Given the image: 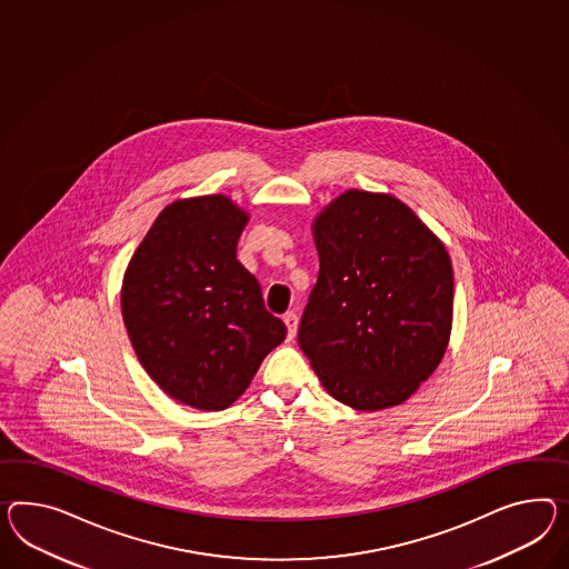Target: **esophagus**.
I'll use <instances>...</instances> for the list:
<instances>
[{
    "label": "esophagus",
    "instance_id": "esophagus-1",
    "mask_svg": "<svg viewBox=\"0 0 569 569\" xmlns=\"http://www.w3.org/2000/svg\"><path fill=\"white\" fill-rule=\"evenodd\" d=\"M284 323H287V328H289V340H292L295 338V335H297V326H299V318H297V313H292V311H289V313H284Z\"/></svg>",
    "mask_w": 569,
    "mask_h": 569
}]
</instances>
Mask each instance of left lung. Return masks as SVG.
I'll return each instance as SVG.
<instances>
[{"instance_id":"8db88e82","label":"left lung","mask_w":569,"mask_h":569,"mask_svg":"<svg viewBox=\"0 0 569 569\" xmlns=\"http://www.w3.org/2000/svg\"><path fill=\"white\" fill-rule=\"evenodd\" d=\"M311 233L320 274L299 347L338 402L365 412L407 402L452 335L448 249L412 208L376 191L340 193Z\"/></svg>"}]
</instances>
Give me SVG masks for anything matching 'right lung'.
I'll list each match as a JSON object with an SVG mask.
<instances>
[{
	"instance_id": "right-lung-1",
	"label": "right lung",
	"mask_w": 569,
	"mask_h": 569,
	"mask_svg": "<svg viewBox=\"0 0 569 569\" xmlns=\"http://www.w3.org/2000/svg\"><path fill=\"white\" fill-rule=\"evenodd\" d=\"M248 220L224 193L176 200L123 274L121 316L138 361L162 392L198 410L231 407L287 336L237 260Z\"/></svg>"
}]
</instances>
